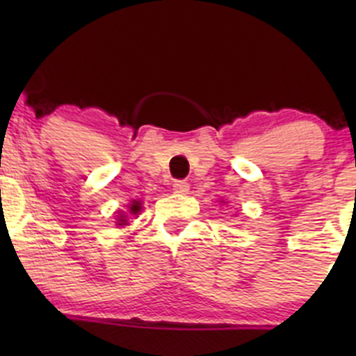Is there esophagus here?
<instances>
[{
	"label": "esophagus",
	"mask_w": 356,
	"mask_h": 356,
	"mask_svg": "<svg viewBox=\"0 0 356 356\" xmlns=\"http://www.w3.org/2000/svg\"><path fill=\"white\" fill-rule=\"evenodd\" d=\"M174 191L179 195H186L189 191V182L186 181H175L174 182Z\"/></svg>",
	"instance_id": "obj_1"
}]
</instances>
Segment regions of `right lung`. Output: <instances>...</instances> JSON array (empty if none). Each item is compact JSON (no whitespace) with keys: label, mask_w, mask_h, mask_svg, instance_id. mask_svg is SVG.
Returning a JSON list of instances; mask_svg holds the SVG:
<instances>
[{"label":"right lung","mask_w":356,"mask_h":356,"mask_svg":"<svg viewBox=\"0 0 356 356\" xmlns=\"http://www.w3.org/2000/svg\"><path fill=\"white\" fill-rule=\"evenodd\" d=\"M139 208H141V207H139V203H134V204H132V207H131V211H132V213H138ZM122 222H125V220H122Z\"/></svg>","instance_id":"right-lung-1"}]
</instances>
